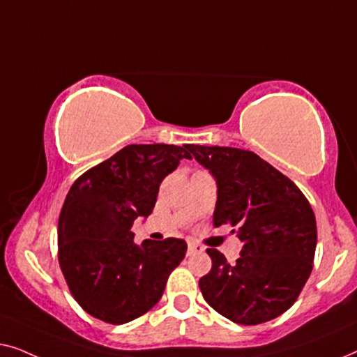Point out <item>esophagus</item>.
I'll return each instance as SVG.
<instances>
[{
    "instance_id": "esophagus-1",
    "label": "esophagus",
    "mask_w": 357,
    "mask_h": 357,
    "mask_svg": "<svg viewBox=\"0 0 357 357\" xmlns=\"http://www.w3.org/2000/svg\"><path fill=\"white\" fill-rule=\"evenodd\" d=\"M204 252V247L199 245L197 242H188V250H187V255H198V253H203Z\"/></svg>"
}]
</instances>
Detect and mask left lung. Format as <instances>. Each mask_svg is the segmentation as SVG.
I'll list each match as a JSON object with an SVG mask.
<instances>
[{"label": "left lung", "instance_id": "8db88e82", "mask_svg": "<svg viewBox=\"0 0 357 357\" xmlns=\"http://www.w3.org/2000/svg\"><path fill=\"white\" fill-rule=\"evenodd\" d=\"M218 185L214 227L231 224L241 257L227 263L208 248L213 266L199 280L204 301L241 325H258L289 309L312 273L317 222L297 185L252 151L187 144Z\"/></svg>", "mask_w": 357, "mask_h": 357}]
</instances>
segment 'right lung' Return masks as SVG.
<instances>
[{
    "mask_svg": "<svg viewBox=\"0 0 357 357\" xmlns=\"http://www.w3.org/2000/svg\"><path fill=\"white\" fill-rule=\"evenodd\" d=\"M183 158L185 146L130 144L73 183L58 219V261L89 315L121 325L162 297L187 242L148 238L136 245L131 226L153 213L160 182Z\"/></svg>",
    "mask_w": 357,
    "mask_h": 357,
    "instance_id": "obj_1",
    "label": "right lung"
}]
</instances>
